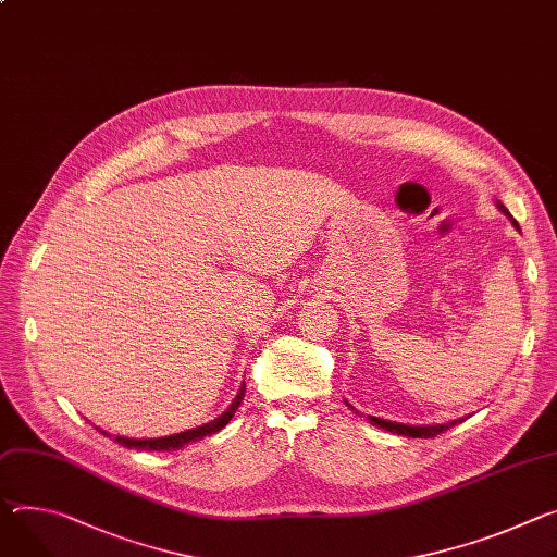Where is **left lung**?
Here are the masks:
<instances>
[{
    "mask_svg": "<svg viewBox=\"0 0 557 557\" xmlns=\"http://www.w3.org/2000/svg\"><path fill=\"white\" fill-rule=\"evenodd\" d=\"M497 209H499L504 215H507V218L513 222V226L518 228V222L513 220V215L507 211V207H504L502 201H497ZM346 407H348V409H352L348 401H346ZM369 422H371L373 426H380V429L391 431V433H397V435H409V437H435V435H440L442 431H446V429L455 426L458 422H465V420H453V422H446V424H429V426H411V424L388 422V420H382V418H373V416H369Z\"/></svg>",
    "mask_w": 557,
    "mask_h": 557,
    "instance_id": "left-lung-1",
    "label": "left lung"
}]
</instances>
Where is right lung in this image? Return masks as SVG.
I'll list each match as a JSON object with an SVG mask.
<instances>
[{"label":"right lung","mask_w":557,"mask_h":557,"mask_svg":"<svg viewBox=\"0 0 557 557\" xmlns=\"http://www.w3.org/2000/svg\"><path fill=\"white\" fill-rule=\"evenodd\" d=\"M244 391H246V386L242 384V388H239V393L235 395L231 407H228L220 418H215V420L209 422V424H201V426H197V429H188V431H182V433H175V435H166V437H150V440H131V437L117 435L115 442L122 444V446H126V448H139V450H177V448H182V446H186V444H190V442H197V440H201V437H207V435H213V433L222 431V429L231 422V418L235 416L237 407L242 404ZM102 433L109 435L107 431H102ZM109 437H111V435H109Z\"/></svg>","instance_id":"obj_1"}]
</instances>
